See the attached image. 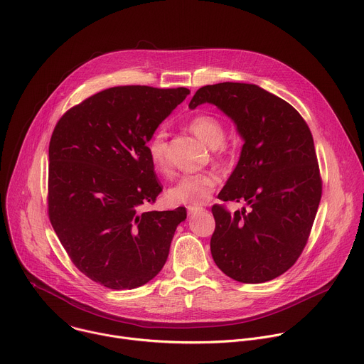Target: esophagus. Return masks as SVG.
Returning <instances> with one entry per match:
<instances>
[{"label":"esophagus","instance_id":"esophagus-1","mask_svg":"<svg viewBox=\"0 0 364 364\" xmlns=\"http://www.w3.org/2000/svg\"><path fill=\"white\" fill-rule=\"evenodd\" d=\"M187 210H188L190 215H197L200 212H204V209H203V207H200V205H188Z\"/></svg>","mask_w":364,"mask_h":364}]
</instances>
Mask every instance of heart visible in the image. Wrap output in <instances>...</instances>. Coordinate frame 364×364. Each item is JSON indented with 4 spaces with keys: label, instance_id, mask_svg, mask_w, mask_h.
Wrapping results in <instances>:
<instances>
[{
    "label": "heart",
    "instance_id": "b5f03b06",
    "mask_svg": "<svg viewBox=\"0 0 364 364\" xmlns=\"http://www.w3.org/2000/svg\"><path fill=\"white\" fill-rule=\"evenodd\" d=\"M188 127L207 145L216 148L219 154L223 152L226 127L218 117L212 114H198L190 121ZM146 151L154 167L160 171H167V132L164 129L155 131L151 135L146 142ZM218 184L219 177L213 171L186 174L168 190V198L174 203L198 205L212 196Z\"/></svg>",
    "mask_w": 364,
    "mask_h": 364
}]
</instances>
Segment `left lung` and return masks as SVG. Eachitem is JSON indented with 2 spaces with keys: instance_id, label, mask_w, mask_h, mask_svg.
<instances>
[{
  "instance_id": "obj_1",
  "label": "left lung",
  "mask_w": 364,
  "mask_h": 364,
  "mask_svg": "<svg viewBox=\"0 0 364 364\" xmlns=\"http://www.w3.org/2000/svg\"><path fill=\"white\" fill-rule=\"evenodd\" d=\"M201 103L216 105L243 139L237 166L218 197L250 205L233 215L212 207V256L235 281H271L296 262L318 210L323 184L313 135L288 102L257 85H207L188 107Z\"/></svg>"
}]
</instances>
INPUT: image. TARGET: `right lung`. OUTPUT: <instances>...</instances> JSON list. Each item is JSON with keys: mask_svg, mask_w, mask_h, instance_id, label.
<instances>
[{"mask_svg": "<svg viewBox=\"0 0 364 364\" xmlns=\"http://www.w3.org/2000/svg\"><path fill=\"white\" fill-rule=\"evenodd\" d=\"M190 93L115 86L69 109L48 145V218L75 267L111 289H134L168 257L186 207L139 212L163 191L146 142Z\"/></svg>", "mask_w": 364, "mask_h": 364, "instance_id": "obj_1", "label": "right lung"}]
</instances>
